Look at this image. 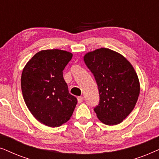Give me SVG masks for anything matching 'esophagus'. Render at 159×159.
<instances>
[{
    "mask_svg": "<svg viewBox=\"0 0 159 159\" xmlns=\"http://www.w3.org/2000/svg\"><path fill=\"white\" fill-rule=\"evenodd\" d=\"M77 101H78V103H82V102H83V101H84V97H82V96L78 97L77 98Z\"/></svg>",
    "mask_w": 159,
    "mask_h": 159,
    "instance_id": "esophagus-1",
    "label": "esophagus"
}]
</instances>
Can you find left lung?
Instances as JSON below:
<instances>
[{"mask_svg":"<svg viewBox=\"0 0 159 159\" xmlns=\"http://www.w3.org/2000/svg\"><path fill=\"white\" fill-rule=\"evenodd\" d=\"M84 61L98 88L99 103L94 108L98 118L107 125L121 123L133 110L140 94L134 68L121 54L103 48L85 54Z\"/></svg>","mask_w":159,"mask_h":159,"instance_id":"left-lung-1","label":"left lung"}]
</instances>
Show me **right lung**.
Wrapping results in <instances>:
<instances>
[{
    "label": "right lung",
    "mask_w": 159,
    "mask_h": 159,
    "mask_svg": "<svg viewBox=\"0 0 159 159\" xmlns=\"http://www.w3.org/2000/svg\"><path fill=\"white\" fill-rule=\"evenodd\" d=\"M72 53L61 50L37 53L23 69L21 86L28 109L37 120L51 127L69 120L77 99L69 93L63 70Z\"/></svg>",
    "instance_id": "right-lung-1"
}]
</instances>
